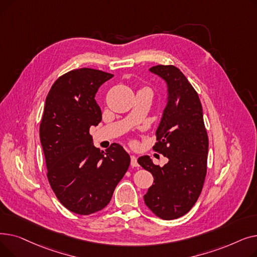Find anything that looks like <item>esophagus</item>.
I'll return each instance as SVG.
<instances>
[{
  "mask_svg": "<svg viewBox=\"0 0 257 257\" xmlns=\"http://www.w3.org/2000/svg\"><path fill=\"white\" fill-rule=\"evenodd\" d=\"M131 167L132 168H138L139 164H138V159L134 155H131Z\"/></svg>",
  "mask_w": 257,
  "mask_h": 257,
  "instance_id": "obj_1",
  "label": "esophagus"
}]
</instances>
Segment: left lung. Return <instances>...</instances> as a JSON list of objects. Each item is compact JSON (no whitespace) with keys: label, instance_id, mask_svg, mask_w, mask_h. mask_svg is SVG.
<instances>
[{"label":"left lung","instance_id":"obj_1","mask_svg":"<svg viewBox=\"0 0 257 257\" xmlns=\"http://www.w3.org/2000/svg\"><path fill=\"white\" fill-rule=\"evenodd\" d=\"M150 71L165 79L169 86V103L153 147L169 163L159 167L147 155L138 163L154 177V184L144 196L146 205L156 217L174 220L192 209L203 188L208 136L198 92L178 67L158 64Z\"/></svg>","mask_w":257,"mask_h":257}]
</instances>
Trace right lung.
<instances>
[{
    "instance_id": "obj_1",
    "label": "right lung",
    "mask_w": 257,
    "mask_h": 257,
    "mask_svg": "<svg viewBox=\"0 0 257 257\" xmlns=\"http://www.w3.org/2000/svg\"><path fill=\"white\" fill-rule=\"evenodd\" d=\"M112 77L88 67L73 70L53 83L46 99L39 137L47 177L60 203L77 214L107 206L130 165L120 145L113 143L104 152L92 146L89 134L102 120L94 96Z\"/></svg>"
}]
</instances>
